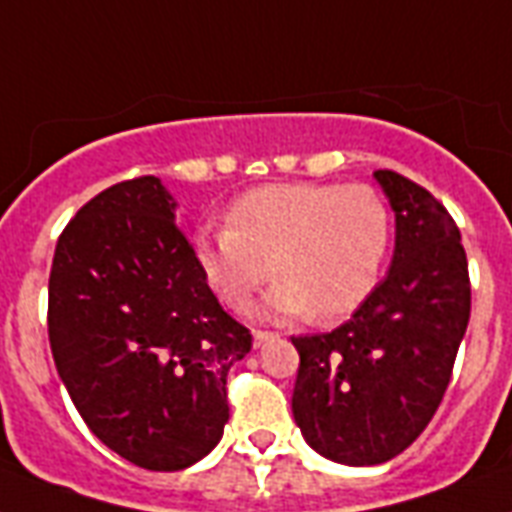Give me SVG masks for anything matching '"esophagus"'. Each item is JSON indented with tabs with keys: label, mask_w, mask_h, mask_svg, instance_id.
<instances>
[{
	"label": "esophagus",
	"mask_w": 512,
	"mask_h": 512,
	"mask_svg": "<svg viewBox=\"0 0 512 512\" xmlns=\"http://www.w3.org/2000/svg\"><path fill=\"white\" fill-rule=\"evenodd\" d=\"M272 331H264V328H256V331H253V344H256V347H261V344L267 342V339H272Z\"/></svg>",
	"instance_id": "34e87169"
}]
</instances>
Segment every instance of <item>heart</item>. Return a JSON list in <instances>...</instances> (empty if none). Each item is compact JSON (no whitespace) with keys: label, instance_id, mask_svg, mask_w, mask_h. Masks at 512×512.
<instances>
[{"label":"heart","instance_id":"b5f03b06","mask_svg":"<svg viewBox=\"0 0 512 512\" xmlns=\"http://www.w3.org/2000/svg\"><path fill=\"white\" fill-rule=\"evenodd\" d=\"M392 216L371 184L285 181L240 194L227 227L202 224L192 237L202 277L229 310L243 312L267 283L264 310L334 323L358 310L382 280Z\"/></svg>","mask_w":512,"mask_h":512}]
</instances>
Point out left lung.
Returning a JSON list of instances; mask_svg holds the SVG:
<instances>
[{
	"mask_svg": "<svg viewBox=\"0 0 512 512\" xmlns=\"http://www.w3.org/2000/svg\"><path fill=\"white\" fill-rule=\"evenodd\" d=\"M395 211L392 267L328 334L293 336V419L342 465H382L417 441L441 406L470 320L457 221L417 181L376 170Z\"/></svg>",
	"mask_w": 512,
	"mask_h": 512,
	"instance_id": "obj_1",
	"label": "left lung"
}]
</instances>
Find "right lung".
I'll use <instances>...</instances> for the list:
<instances>
[{
    "label": "right lung",
    "instance_id": "right-lung-1",
    "mask_svg": "<svg viewBox=\"0 0 512 512\" xmlns=\"http://www.w3.org/2000/svg\"><path fill=\"white\" fill-rule=\"evenodd\" d=\"M173 208L154 176L95 194L63 227L47 288L50 350L79 417L157 473L221 441L227 374L253 344L202 277Z\"/></svg>",
    "mask_w": 512,
    "mask_h": 512
}]
</instances>
